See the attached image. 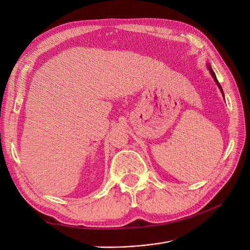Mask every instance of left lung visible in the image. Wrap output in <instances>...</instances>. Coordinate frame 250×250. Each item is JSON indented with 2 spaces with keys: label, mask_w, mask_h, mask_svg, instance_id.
<instances>
[{
  "label": "left lung",
  "mask_w": 250,
  "mask_h": 250,
  "mask_svg": "<svg viewBox=\"0 0 250 250\" xmlns=\"http://www.w3.org/2000/svg\"><path fill=\"white\" fill-rule=\"evenodd\" d=\"M207 67H208V70L209 74H211V76L213 77V79H214L215 83H216V84H217V86L219 87V89H220V91H221V93H222V96L224 97V99H225V96H224V92H223V89H222V87H221L220 83H219V82H218V80H217V77H216V75H215V73H214V71H213L212 67H211V65H209L208 63H207Z\"/></svg>",
  "instance_id": "1"
}]
</instances>
